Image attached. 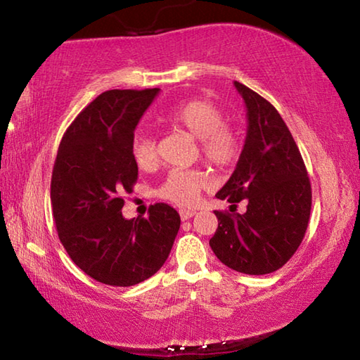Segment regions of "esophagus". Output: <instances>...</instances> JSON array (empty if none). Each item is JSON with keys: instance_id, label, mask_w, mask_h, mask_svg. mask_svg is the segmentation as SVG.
Wrapping results in <instances>:
<instances>
[{"instance_id": "esophagus-1", "label": "esophagus", "mask_w": 360, "mask_h": 360, "mask_svg": "<svg viewBox=\"0 0 360 360\" xmlns=\"http://www.w3.org/2000/svg\"><path fill=\"white\" fill-rule=\"evenodd\" d=\"M179 216L182 221H187V219H191L195 216V211H191V210H179Z\"/></svg>"}]
</instances>
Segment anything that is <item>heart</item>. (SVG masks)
<instances>
[{
  "label": "heart",
  "mask_w": 360,
  "mask_h": 360,
  "mask_svg": "<svg viewBox=\"0 0 360 360\" xmlns=\"http://www.w3.org/2000/svg\"><path fill=\"white\" fill-rule=\"evenodd\" d=\"M165 124L197 138L200 154L217 168L235 165L241 152L240 136L233 127L225 124V112L210 100H191L176 106L165 115ZM131 155L139 168L157 163V146L149 136H138L131 144ZM211 176L200 168L172 169L158 188L162 198L176 205L191 206L198 195L211 187Z\"/></svg>",
  "instance_id": "1"
}]
</instances>
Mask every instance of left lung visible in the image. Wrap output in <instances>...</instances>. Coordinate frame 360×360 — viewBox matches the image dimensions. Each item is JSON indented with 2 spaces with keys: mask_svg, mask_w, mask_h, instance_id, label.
Returning a JSON list of instances; mask_svg holds the SVG:
<instances>
[{
  "mask_svg": "<svg viewBox=\"0 0 360 360\" xmlns=\"http://www.w3.org/2000/svg\"><path fill=\"white\" fill-rule=\"evenodd\" d=\"M248 108V135L240 160L217 198L230 211H214L210 246L224 265L246 275L281 268L300 246L311 212V184L300 150L281 115L264 96L235 81ZM248 202L247 212L233 213Z\"/></svg>",
  "mask_w": 360,
  "mask_h": 360,
  "instance_id": "obj_1",
  "label": "left lung"
}]
</instances>
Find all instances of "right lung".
<instances>
[{"label":"right lung","instance_id":"add662e5","mask_svg":"<svg viewBox=\"0 0 360 360\" xmlns=\"http://www.w3.org/2000/svg\"><path fill=\"white\" fill-rule=\"evenodd\" d=\"M158 89L108 90L66 129L51 181L52 214L71 260L90 278L129 288L160 270L181 217L167 203L149 217L122 216L124 193L138 179L131 144L139 119Z\"/></svg>","mask_w":360,"mask_h":360}]
</instances>
